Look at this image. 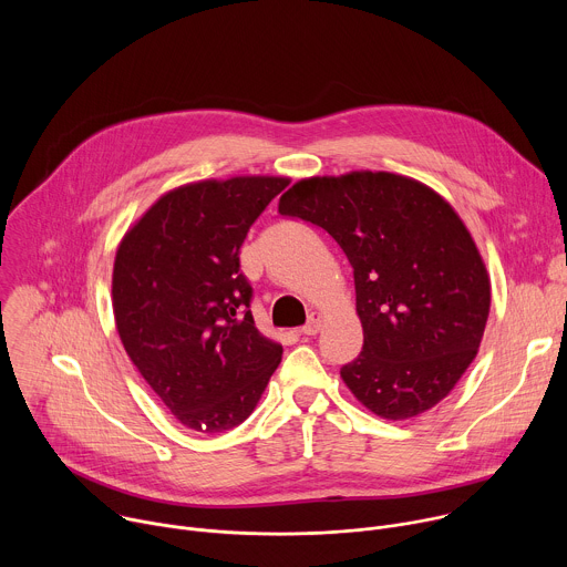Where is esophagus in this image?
<instances>
[{
	"label": "esophagus",
	"instance_id": "obj_1",
	"mask_svg": "<svg viewBox=\"0 0 567 567\" xmlns=\"http://www.w3.org/2000/svg\"><path fill=\"white\" fill-rule=\"evenodd\" d=\"M320 328H322V316L318 313V311H311L309 313V320H307V326L300 330L305 337H316L318 332H320Z\"/></svg>",
	"mask_w": 567,
	"mask_h": 567
}]
</instances>
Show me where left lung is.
<instances>
[{
  "mask_svg": "<svg viewBox=\"0 0 567 567\" xmlns=\"http://www.w3.org/2000/svg\"><path fill=\"white\" fill-rule=\"evenodd\" d=\"M278 213L326 228L354 269L361 354L341 377L368 411L411 420L477 354L492 285L464 221L433 188L392 173L293 184Z\"/></svg>",
  "mask_w": 567,
  "mask_h": 567,
  "instance_id": "obj_1",
  "label": "left lung"
}]
</instances>
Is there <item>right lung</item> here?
<instances>
[{"mask_svg": "<svg viewBox=\"0 0 567 567\" xmlns=\"http://www.w3.org/2000/svg\"><path fill=\"white\" fill-rule=\"evenodd\" d=\"M285 177H230L158 197L121 239L112 305L121 343L166 409L190 431L245 422L282 359L249 309L239 247Z\"/></svg>", "mask_w": 567, "mask_h": 567, "instance_id": "right-lung-1", "label": "right lung"}]
</instances>
